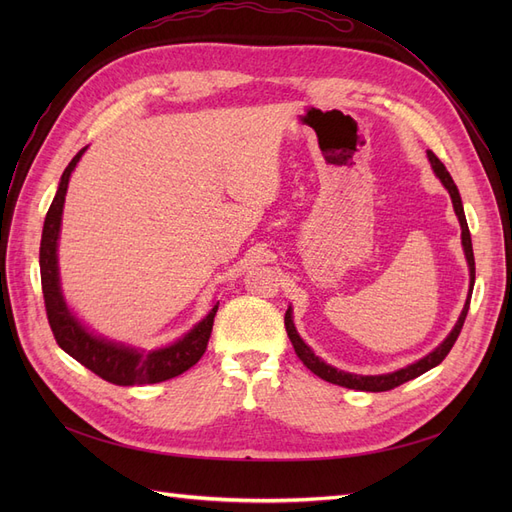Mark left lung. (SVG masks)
Returning a JSON list of instances; mask_svg holds the SVG:
<instances>
[{
  "instance_id": "obj_1",
  "label": "left lung",
  "mask_w": 512,
  "mask_h": 512,
  "mask_svg": "<svg viewBox=\"0 0 512 512\" xmlns=\"http://www.w3.org/2000/svg\"><path fill=\"white\" fill-rule=\"evenodd\" d=\"M427 158L431 162V168L433 173H436V177L442 181L444 188L448 190V194H451V200H453V209L457 213L459 218V224H461V245H463V252H466V260H468V267H470V294L466 299V305H463V312L455 324V329L448 333V337L444 339V342L429 352L427 356H423L421 361H416L404 369H397L393 371V374H382V376H356V374H348V371H342V369H335L331 365L324 363L322 359H318V356L312 352V348H309L303 339L299 337L297 329H294V322H292V312L288 307V312L284 316V324H286V333L290 337V342L294 346V352H297L299 359L303 361V365L314 371V374L322 380H327L331 384H337V386H346V389H354V391H369V393H382V391H391L395 389V386L404 384L408 380H414L421 374H425V371H429L431 367L440 365L446 354L451 352V348L455 346L457 337L463 329V322H466V316H468V309H470V297H472V288H474V275H476V269H474V252H472V239H470V228H468V222H466V213H463V205H461V196H459V190L457 185L453 181V177L448 175L446 166L436 158V153L433 151H427Z\"/></svg>"
}]
</instances>
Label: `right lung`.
Here are the masks:
<instances>
[{
	"mask_svg": "<svg viewBox=\"0 0 512 512\" xmlns=\"http://www.w3.org/2000/svg\"><path fill=\"white\" fill-rule=\"evenodd\" d=\"M85 149H81L72 162L66 166L64 175H61L57 194L49 207V213L44 218L42 228V241H40V280H42V294H44V307L46 318H49L51 331L55 335V342L59 348L68 352L72 359L94 371L102 380L117 384V386H134V384H156L175 378L183 371H188L192 365L200 361L205 354L213 318L218 312L215 303L211 312L200 320L196 327L185 333L175 344L166 348L141 352L130 346L108 342V339L96 337L89 333L83 324L72 316L68 309L64 294L59 286V267H57V239L61 228V213H64L68 181L76 162L81 160Z\"/></svg>",
	"mask_w": 512,
	"mask_h": 512,
	"instance_id": "right-lung-1",
	"label": "right lung"
}]
</instances>
